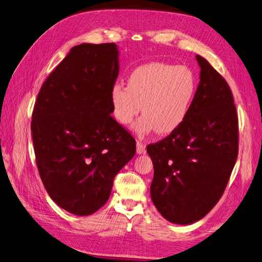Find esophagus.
Wrapping results in <instances>:
<instances>
[{"label":"esophagus","mask_w":262,"mask_h":262,"mask_svg":"<svg viewBox=\"0 0 262 262\" xmlns=\"http://www.w3.org/2000/svg\"><path fill=\"white\" fill-rule=\"evenodd\" d=\"M136 150H137V154H139V155H142V154H145L146 152V145L140 143V142H137L136 144Z\"/></svg>","instance_id":"esophagus-1"}]
</instances>
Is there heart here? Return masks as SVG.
Returning a JSON list of instances; mask_svg holds the SVG:
<instances>
[{
	"label": "heart",
	"mask_w": 262,
	"mask_h": 262,
	"mask_svg": "<svg viewBox=\"0 0 262 262\" xmlns=\"http://www.w3.org/2000/svg\"><path fill=\"white\" fill-rule=\"evenodd\" d=\"M196 92V76L187 66L148 63L130 73L128 86L113 85V115L119 124L128 125L142 111L144 115L133 126L139 137L154 130L168 135L188 117Z\"/></svg>",
	"instance_id": "obj_1"
}]
</instances>
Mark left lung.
Returning a JSON list of instances; mask_svg holds the SVG:
<instances>
[{
    "label": "left lung",
    "instance_id": "8db88e82",
    "mask_svg": "<svg viewBox=\"0 0 262 262\" xmlns=\"http://www.w3.org/2000/svg\"><path fill=\"white\" fill-rule=\"evenodd\" d=\"M200 82L188 117L178 129L147 146L154 164L150 196L162 216L190 225L223 196L238 156V118L225 78L196 56Z\"/></svg>",
    "mask_w": 262,
    "mask_h": 262
}]
</instances>
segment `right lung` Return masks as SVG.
<instances>
[{
  "label": "right lung",
  "mask_w": 262,
  "mask_h": 262,
  "mask_svg": "<svg viewBox=\"0 0 262 262\" xmlns=\"http://www.w3.org/2000/svg\"><path fill=\"white\" fill-rule=\"evenodd\" d=\"M115 43H83L45 80L32 115L36 164L54 203L90 216L111 196L114 178L136 152V142L111 114L118 76Z\"/></svg>",
  "instance_id": "right-lung-1"
}]
</instances>
